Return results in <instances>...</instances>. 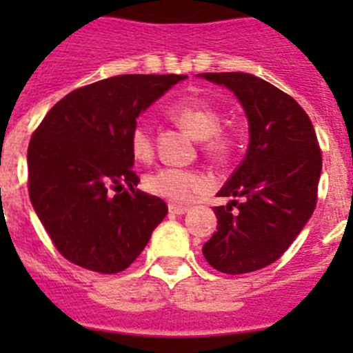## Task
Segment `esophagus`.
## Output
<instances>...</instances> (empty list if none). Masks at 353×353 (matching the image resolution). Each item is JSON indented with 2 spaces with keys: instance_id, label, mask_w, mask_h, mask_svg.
<instances>
[{
  "instance_id": "1",
  "label": "esophagus",
  "mask_w": 353,
  "mask_h": 353,
  "mask_svg": "<svg viewBox=\"0 0 353 353\" xmlns=\"http://www.w3.org/2000/svg\"><path fill=\"white\" fill-rule=\"evenodd\" d=\"M168 208H170L171 214H176V215L187 214V212L191 210V208H189V207H183V205H174V203H171Z\"/></svg>"
}]
</instances>
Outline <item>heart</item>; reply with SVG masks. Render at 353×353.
Instances as JSON below:
<instances>
[{
	"label": "heart",
	"instance_id": "obj_1",
	"mask_svg": "<svg viewBox=\"0 0 353 353\" xmlns=\"http://www.w3.org/2000/svg\"><path fill=\"white\" fill-rule=\"evenodd\" d=\"M168 114L176 123L187 129L196 139H203L205 154L214 159H226L232 154L233 139L230 134L223 132L221 113L203 99L192 97L174 102L168 108ZM129 148L138 162H150L154 157V138L152 129L145 121H136L129 134ZM150 194L168 201H189L199 192L207 191V174L198 170L164 166L152 171L143 180Z\"/></svg>",
	"mask_w": 353,
	"mask_h": 353
}]
</instances>
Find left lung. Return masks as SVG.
<instances>
[{
	"instance_id": "8db88e82",
	"label": "left lung",
	"mask_w": 353,
	"mask_h": 353,
	"mask_svg": "<svg viewBox=\"0 0 353 353\" xmlns=\"http://www.w3.org/2000/svg\"><path fill=\"white\" fill-rule=\"evenodd\" d=\"M199 76L232 90L249 121L248 154L217 192L242 201L214 208L203 256L219 272H254L279 260L313 215L322 152L310 117L274 84L244 72Z\"/></svg>"
}]
</instances>
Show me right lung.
<instances>
[{"label":"right lung","instance_id":"right-lung-1","mask_svg":"<svg viewBox=\"0 0 353 353\" xmlns=\"http://www.w3.org/2000/svg\"><path fill=\"white\" fill-rule=\"evenodd\" d=\"M185 77L125 74L97 81L65 95L37 127L28 146V191L68 261L93 272H121L166 217L161 198L136 189L129 134L136 118Z\"/></svg>","mask_w":353,"mask_h":353}]
</instances>
